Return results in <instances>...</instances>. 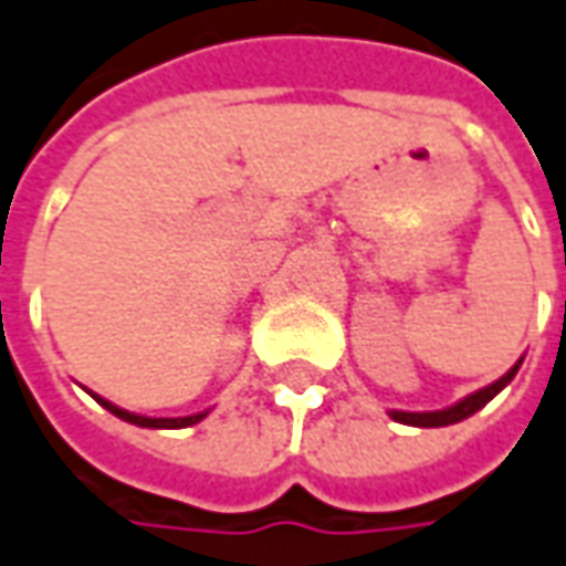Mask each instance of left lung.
<instances>
[{
  "label": "left lung",
  "mask_w": 566,
  "mask_h": 566,
  "mask_svg": "<svg viewBox=\"0 0 566 566\" xmlns=\"http://www.w3.org/2000/svg\"><path fill=\"white\" fill-rule=\"evenodd\" d=\"M517 367H521V361L514 364V367L504 374L502 380H495L492 386H486V389L473 392V396L461 398L458 405H451V408H446V411H423V415H411V411H392V417H396L398 423H408V427H449V423H458V420H464V417L476 415V411H480L486 401H492V398L499 396L504 386L514 380Z\"/></svg>",
  "instance_id": "obj_1"
}]
</instances>
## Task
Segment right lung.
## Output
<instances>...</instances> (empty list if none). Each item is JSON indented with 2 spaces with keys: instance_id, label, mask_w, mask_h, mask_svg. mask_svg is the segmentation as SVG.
<instances>
[{
  "instance_id": "right-lung-1",
  "label": "right lung",
  "mask_w": 566,
  "mask_h": 566,
  "mask_svg": "<svg viewBox=\"0 0 566 566\" xmlns=\"http://www.w3.org/2000/svg\"><path fill=\"white\" fill-rule=\"evenodd\" d=\"M96 401L102 408H108L112 415L120 417V420H127V423H136V427H155V430H180V427H192V423H199L205 415H192V417H143V415H130V411H124V408H117L112 401H105V398H98Z\"/></svg>"
}]
</instances>
